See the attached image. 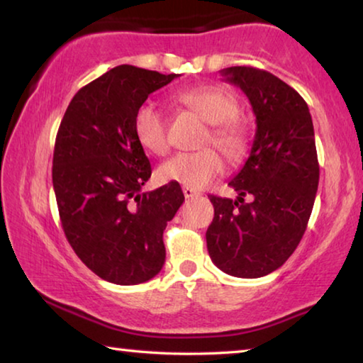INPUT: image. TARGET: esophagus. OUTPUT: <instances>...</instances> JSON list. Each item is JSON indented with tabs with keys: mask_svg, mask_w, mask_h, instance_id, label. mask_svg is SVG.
<instances>
[{
	"mask_svg": "<svg viewBox=\"0 0 363 363\" xmlns=\"http://www.w3.org/2000/svg\"><path fill=\"white\" fill-rule=\"evenodd\" d=\"M182 189H183V194H185L186 199H193V198H198L199 196V193L196 191V189L188 188V186H183Z\"/></svg>",
	"mask_w": 363,
	"mask_h": 363,
	"instance_id": "esophagus-1",
	"label": "esophagus"
}]
</instances>
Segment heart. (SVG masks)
Wrapping results in <instances>:
<instances>
[{"mask_svg": "<svg viewBox=\"0 0 363 363\" xmlns=\"http://www.w3.org/2000/svg\"><path fill=\"white\" fill-rule=\"evenodd\" d=\"M177 99L186 108L209 123L206 143H213L228 160H240L248 149L247 126L237 116L238 104L225 89L214 86L191 87L180 92ZM135 133L141 146L150 154L162 155L169 150L165 120L152 104H143L135 113ZM224 170V160L216 149L208 147L196 152H180L160 165L159 178L165 183L199 189L208 186Z\"/></svg>", "mask_w": 363, "mask_h": 363, "instance_id": "heart-1", "label": "heart"}]
</instances>
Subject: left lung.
<instances>
[{
  "instance_id": "left-lung-1",
  "label": "left lung",
  "mask_w": 363,
  "mask_h": 363,
  "mask_svg": "<svg viewBox=\"0 0 363 363\" xmlns=\"http://www.w3.org/2000/svg\"><path fill=\"white\" fill-rule=\"evenodd\" d=\"M222 76L247 94L256 135L243 169L228 182L237 199L209 196L214 219L206 242L220 271L263 277L295 252L313 209L320 180L313 121L302 96L271 72L232 66Z\"/></svg>"
}]
</instances>
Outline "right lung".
<instances>
[{
  "mask_svg": "<svg viewBox=\"0 0 363 363\" xmlns=\"http://www.w3.org/2000/svg\"><path fill=\"white\" fill-rule=\"evenodd\" d=\"M177 76L116 66L77 91L58 128L52 177L61 225L104 281L135 286L165 263L164 230L185 196L178 183L141 193L152 169L135 113Z\"/></svg>",
  "mask_w": 363,
  "mask_h": 363,
  "instance_id": "obj_1",
  "label": "right lung"
}]
</instances>
